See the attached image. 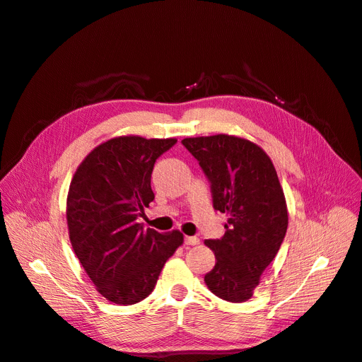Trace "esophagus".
Returning <instances> with one entry per match:
<instances>
[{
	"label": "esophagus",
	"instance_id": "esophagus-1",
	"mask_svg": "<svg viewBox=\"0 0 362 362\" xmlns=\"http://www.w3.org/2000/svg\"><path fill=\"white\" fill-rule=\"evenodd\" d=\"M184 243H185V245H198L199 239L197 236H185Z\"/></svg>",
	"mask_w": 362,
	"mask_h": 362
}]
</instances>
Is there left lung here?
<instances>
[{"mask_svg":"<svg viewBox=\"0 0 362 362\" xmlns=\"http://www.w3.org/2000/svg\"><path fill=\"white\" fill-rule=\"evenodd\" d=\"M210 181L213 207L228 214L226 234L207 239L216 263L204 277L214 296L251 298L288 228L285 193L267 152L240 136L218 134L181 141Z\"/></svg>","mask_w":362,"mask_h":362,"instance_id":"1","label":"left lung"}]
</instances>
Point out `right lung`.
I'll list each match as a JSON object with an SVG mask.
<instances>
[{
  "label": "right lung",
  "instance_id": "right-lung-1",
  "mask_svg": "<svg viewBox=\"0 0 362 362\" xmlns=\"http://www.w3.org/2000/svg\"><path fill=\"white\" fill-rule=\"evenodd\" d=\"M175 139L115 136L77 168L66 198L73 250L95 289L115 305H135L153 291L160 272L182 245L178 230H143L136 222L155 194L153 164Z\"/></svg>",
  "mask_w": 362,
  "mask_h": 362
}]
</instances>
